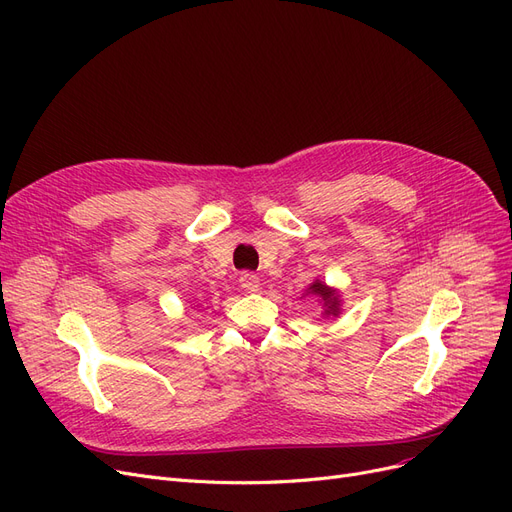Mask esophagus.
I'll use <instances>...</instances> for the list:
<instances>
[{
    "label": "esophagus",
    "instance_id": "1",
    "mask_svg": "<svg viewBox=\"0 0 512 512\" xmlns=\"http://www.w3.org/2000/svg\"><path fill=\"white\" fill-rule=\"evenodd\" d=\"M238 282H240V287H242L244 291H249V293H253V291L259 289V276L253 274V272H242Z\"/></svg>",
    "mask_w": 512,
    "mask_h": 512
}]
</instances>
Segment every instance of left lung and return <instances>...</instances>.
<instances>
[{
    "instance_id": "8db88e82",
    "label": "left lung",
    "mask_w": 512,
    "mask_h": 512,
    "mask_svg": "<svg viewBox=\"0 0 512 512\" xmlns=\"http://www.w3.org/2000/svg\"><path fill=\"white\" fill-rule=\"evenodd\" d=\"M308 293H312V295H316V297H320L325 301V314H333V316H337V312H339V299H337V295L327 287V285H323V282L320 280H316L314 285L308 289Z\"/></svg>"
}]
</instances>
